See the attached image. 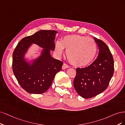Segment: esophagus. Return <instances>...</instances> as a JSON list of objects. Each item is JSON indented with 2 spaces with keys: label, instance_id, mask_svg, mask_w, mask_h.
Masks as SVG:
<instances>
[{
  "label": "esophagus",
  "instance_id": "34e87169",
  "mask_svg": "<svg viewBox=\"0 0 125 125\" xmlns=\"http://www.w3.org/2000/svg\"><path fill=\"white\" fill-rule=\"evenodd\" d=\"M68 67H70V66H68L67 64H66L65 63H64L63 64V65H62V68H63V69H65V68H67Z\"/></svg>",
  "mask_w": 125,
  "mask_h": 125
}]
</instances>
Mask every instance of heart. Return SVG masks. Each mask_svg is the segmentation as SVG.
I'll return each mask as SVG.
<instances>
[{"instance_id": "obj_1", "label": "heart", "mask_w": 125, "mask_h": 125, "mask_svg": "<svg viewBox=\"0 0 125 125\" xmlns=\"http://www.w3.org/2000/svg\"><path fill=\"white\" fill-rule=\"evenodd\" d=\"M64 49L70 62L77 67L86 66L95 57L97 46L93 38L78 35H68L62 38L61 42H56L55 51L61 55Z\"/></svg>"}]
</instances>
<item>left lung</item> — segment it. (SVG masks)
I'll return each mask as SVG.
<instances>
[{
    "label": "left lung",
    "mask_w": 125,
    "mask_h": 125,
    "mask_svg": "<svg viewBox=\"0 0 125 125\" xmlns=\"http://www.w3.org/2000/svg\"><path fill=\"white\" fill-rule=\"evenodd\" d=\"M99 48L98 58L91 65L76 68L74 86L78 94L84 99L102 93L107 88L114 74V59L109 48L101 40L94 37Z\"/></svg>",
    "instance_id": "obj_1"
}]
</instances>
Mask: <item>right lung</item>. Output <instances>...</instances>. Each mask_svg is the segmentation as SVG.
<instances>
[{
	"mask_svg": "<svg viewBox=\"0 0 125 125\" xmlns=\"http://www.w3.org/2000/svg\"><path fill=\"white\" fill-rule=\"evenodd\" d=\"M57 33L53 30L39 31L23 38L13 51V73L20 86L30 94H41L46 92L55 75L62 69L63 63L50 55V51L55 49L54 39ZM32 43L43 49L41 55L30 63L26 61L24 55Z\"/></svg>",
	"mask_w": 125,
	"mask_h": 125,
	"instance_id": "obj_1",
	"label": "right lung"
}]
</instances>
